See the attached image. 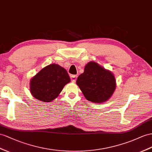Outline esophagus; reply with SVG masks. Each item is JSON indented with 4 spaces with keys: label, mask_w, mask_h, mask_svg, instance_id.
I'll list each match as a JSON object with an SVG mask.
<instances>
[{
    "label": "esophagus",
    "mask_w": 152,
    "mask_h": 152,
    "mask_svg": "<svg viewBox=\"0 0 152 152\" xmlns=\"http://www.w3.org/2000/svg\"><path fill=\"white\" fill-rule=\"evenodd\" d=\"M71 77V81H72V82L75 83V81H76V79H77V76L76 75H72Z\"/></svg>",
    "instance_id": "obj_1"
}]
</instances>
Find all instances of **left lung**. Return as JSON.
Here are the masks:
<instances>
[{
	"label": "left lung",
	"mask_w": 152,
	"mask_h": 152,
	"mask_svg": "<svg viewBox=\"0 0 152 152\" xmlns=\"http://www.w3.org/2000/svg\"><path fill=\"white\" fill-rule=\"evenodd\" d=\"M76 84L89 102L102 103L109 99L115 90L114 74L95 61L86 64L83 73L77 77Z\"/></svg>",
	"instance_id": "left-lung-1"
}]
</instances>
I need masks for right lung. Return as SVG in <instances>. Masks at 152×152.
Masks as SVG:
<instances>
[{"mask_svg":"<svg viewBox=\"0 0 152 152\" xmlns=\"http://www.w3.org/2000/svg\"><path fill=\"white\" fill-rule=\"evenodd\" d=\"M70 81V77L64 67L56 64H50L31 79V94L41 102L49 103L59 96Z\"/></svg>","mask_w":152,"mask_h":152,"instance_id":"add662e5","label":"right lung"}]
</instances>
